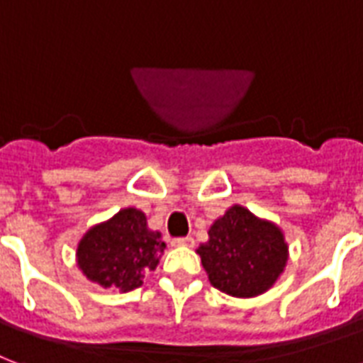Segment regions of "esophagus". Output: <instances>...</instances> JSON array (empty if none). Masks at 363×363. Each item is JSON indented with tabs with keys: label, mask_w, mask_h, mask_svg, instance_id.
Instances as JSON below:
<instances>
[{
	"label": "esophagus",
	"mask_w": 363,
	"mask_h": 363,
	"mask_svg": "<svg viewBox=\"0 0 363 363\" xmlns=\"http://www.w3.org/2000/svg\"><path fill=\"white\" fill-rule=\"evenodd\" d=\"M193 243H195V241H193V237H178V239H174V241H172L174 247H193Z\"/></svg>",
	"instance_id": "obj_1"
}]
</instances>
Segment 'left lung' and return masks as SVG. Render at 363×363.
I'll use <instances>...</instances> for the list:
<instances>
[{"label":"left lung","instance_id":"1","mask_svg":"<svg viewBox=\"0 0 363 363\" xmlns=\"http://www.w3.org/2000/svg\"><path fill=\"white\" fill-rule=\"evenodd\" d=\"M197 255L214 287L237 298H252L279 279L289 247L279 225L233 204L214 220L208 241L199 247Z\"/></svg>","mask_w":363,"mask_h":363}]
</instances>
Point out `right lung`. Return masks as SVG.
<instances>
[{"label": "right lung", "mask_w": 363, "mask_h": 363, "mask_svg": "<svg viewBox=\"0 0 363 363\" xmlns=\"http://www.w3.org/2000/svg\"><path fill=\"white\" fill-rule=\"evenodd\" d=\"M160 231L147 228L145 212L122 208L107 222L89 228L78 243L76 262L89 281L128 293L157 268L166 245Z\"/></svg>", "instance_id": "1"}]
</instances>
